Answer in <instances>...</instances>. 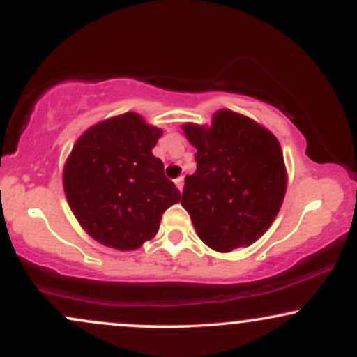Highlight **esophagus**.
I'll return each instance as SVG.
<instances>
[{"label":"esophagus","mask_w":357,"mask_h":357,"mask_svg":"<svg viewBox=\"0 0 357 357\" xmlns=\"http://www.w3.org/2000/svg\"><path fill=\"white\" fill-rule=\"evenodd\" d=\"M174 183H176V186H178V190L183 191V186H184V178H183V176H179L178 179H174Z\"/></svg>","instance_id":"obj_1"}]
</instances>
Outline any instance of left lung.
I'll use <instances>...</instances> for the list:
<instances>
[{
    "label": "left lung",
    "mask_w": 357,
    "mask_h": 357,
    "mask_svg": "<svg viewBox=\"0 0 357 357\" xmlns=\"http://www.w3.org/2000/svg\"><path fill=\"white\" fill-rule=\"evenodd\" d=\"M196 147V171L186 176L181 204L196 233L216 252L248 247L275 220L285 196L280 144L270 130L231 110L211 127L184 124Z\"/></svg>",
    "instance_id": "1"
}]
</instances>
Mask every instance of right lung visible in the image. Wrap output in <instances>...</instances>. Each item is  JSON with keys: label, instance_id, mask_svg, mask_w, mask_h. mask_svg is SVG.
I'll use <instances>...</instances> for the list:
<instances>
[{"label": "right lung", "instance_id": "right-lung-1", "mask_svg": "<svg viewBox=\"0 0 357 357\" xmlns=\"http://www.w3.org/2000/svg\"><path fill=\"white\" fill-rule=\"evenodd\" d=\"M162 130L134 112L90 127L73 146L63 190L85 231L105 247L136 250L154 238L181 192L153 155Z\"/></svg>", "mask_w": 357, "mask_h": 357}]
</instances>
